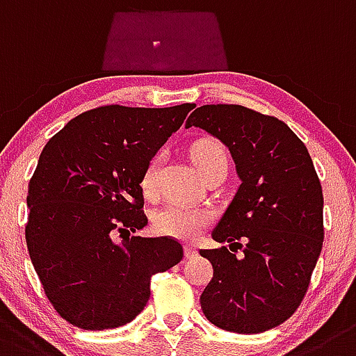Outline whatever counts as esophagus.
<instances>
[{
    "label": "esophagus",
    "instance_id": "1",
    "mask_svg": "<svg viewBox=\"0 0 356 356\" xmlns=\"http://www.w3.org/2000/svg\"><path fill=\"white\" fill-rule=\"evenodd\" d=\"M197 248H193V246H184V255H186V259H193V257H197Z\"/></svg>",
    "mask_w": 356,
    "mask_h": 356
}]
</instances>
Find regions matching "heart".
Segmentation results:
<instances>
[{"label":"heart","instance_id":"b5f03b06","mask_svg":"<svg viewBox=\"0 0 356 356\" xmlns=\"http://www.w3.org/2000/svg\"><path fill=\"white\" fill-rule=\"evenodd\" d=\"M190 154L202 175H206L216 166L229 163L225 149L214 140H198L191 145ZM161 159V154L152 156L142 172L140 184H142L143 193L149 197L158 191ZM207 222H209V214L206 211L193 209L181 202H172L159 209L154 216V227L158 229V232L177 239H195L207 225Z\"/></svg>","mask_w":356,"mask_h":356}]
</instances>
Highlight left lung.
Masks as SVG:
<instances>
[{"instance_id":"8db88e82","label":"left lung","mask_w":356,"mask_h":356,"mask_svg":"<svg viewBox=\"0 0 356 356\" xmlns=\"http://www.w3.org/2000/svg\"><path fill=\"white\" fill-rule=\"evenodd\" d=\"M191 126L230 150L241 181L213 230L231 250H200L214 270L202 312L218 328L261 334L289 319L307 293L325 238L321 182L307 147L278 118L206 104L188 117ZM238 248L241 258L232 254Z\"/></svg>"}]
</instances>
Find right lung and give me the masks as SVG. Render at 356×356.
Segmentation results:
<instances>
[{
    "label": "right lung",
    "mask_w": 356,
    "mask_h": 356,
    "mask_svg": "<svg viewBox=\"0 0 356 356\" xmlns=\"http://www.w3.org/2000/svg\"><path fill=\"white\" fill-rule=\"evenodd\" d=\"M195 104L85 111L40 152L28 186L26 245L54 310L83 330L117 328L147 305L150 277L182 261L181 243L140 238L147 161ZM128 234L122 242L114 236Z\"/></svg>",
    "instance_id": "add662e5"
}]
</instances>
